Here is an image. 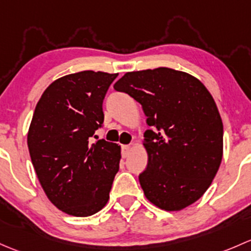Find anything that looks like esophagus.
Wrapping results in <instances>:
<instances>
[{
  "mask_svg": "<svg viewBox=\"0 0 251 251\" xmlns=\"http://www.w3.org/2000/svg\"><path fill=\"white\" fill-rule=\"evenodd\" d=\"M130 150H131V147L129 146V145H125V146H122V157L123 158H126V157L129 156V153H130Z\"/></svg>",
  "mask_w": 251,
  "mask_h": 251,
  "instance_id": "34e87169",
  "label": "esophagus"
}]
</instances>
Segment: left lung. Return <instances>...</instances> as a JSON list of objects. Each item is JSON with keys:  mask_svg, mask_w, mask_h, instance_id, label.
Instances as JSON below:
<instances>
[{"mask_svg": "<svg viewBox=\"0 0 251 251\" xmlns=\"http://www.w3.org/2000/svg\"><path fill=\"white\" fill-rule=\"evenodd\" d=\"M140 102L147 125L149 162L139 175L152 204L167 211L191 205L218 173L224 126L218 106L196 77L169 68L126 72L113 86Z\"/></svg>", "mask_w": 251, "mask_h": 251, "instance_id": "left-lung-1", "label": "left lung"}]
</instances>
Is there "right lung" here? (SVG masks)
I'll list each match as a JSON object with an SVG mask.
<instances>
[{
    "instance_id": "right-lung-1",
    "label": "right lung",
    "mask_w": 251,
    "mask_h": 251,
    "mask_svg": "<svg viewBox=\"0 0 251 251\" xmlns=\"http://www.w3.org/2000/svg\"><path fill=\"white\" fill-rule=\"evenodd\" d=\"M118 74L81 71L49 84L36 105L27 146L43 191L58 209L90 216L106 205L121 146L90 143L104 122L102 101Z\"/></svg>"
}]
</instances>
